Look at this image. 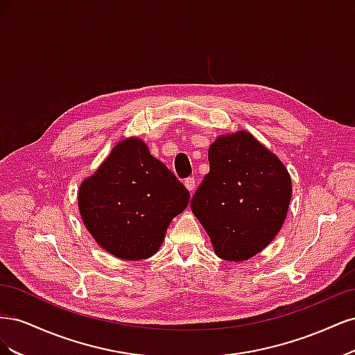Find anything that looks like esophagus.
<instances>
[{
	"instance_id": "34e87169",
	"label": "esophagus",
	"mask_w": 355,
	"mask_h": 355,
	"mask_svg": "<svg viewBox=\"0 0 355 355\" xmlns=\"http://www.w3.org/2000/svg\"><path fill=\"white\" fill-rule=\"evenodd\" d=\"M184 184H185V188L192 194V192H194V189H196V179L194 178H188V179H185Z\"/></svg>"
}]
</instances>
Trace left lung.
Listing matches in <instances>:
<instances>
[{
    "label": "left lung",
    "instance_id": "1",
    "mask_svg": "<svg viewBox=\"0 0 355 355\" xmlns=\"http://www.w3.org/2000/svg\"><path fill=\"white\" fill-rule=\"evenodd\" d=\"M209 163L191 210L220 259H250L280 232L292 179L278 157L244 130L218 136L209 148Z\"/></svg>",
    "mask_w": 355,
    "mask_h": 355
}]
</instances>
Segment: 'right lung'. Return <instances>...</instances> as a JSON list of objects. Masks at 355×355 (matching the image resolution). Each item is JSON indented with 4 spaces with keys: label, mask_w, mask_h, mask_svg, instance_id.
I'll return each instance as SVG.
<instances>
[{
    "label": "right lung",
    "mask_w": 355,
    "mask_h": 355,
    "mask_svg": "<svg viewBox=\"0 0 355 355\" xmlns=\"http://www.w3.org/2000/svg\"><path fill=\"white\" fill-rule=\"evenodd\" d=\"M188 201L189 191L139 137L118 142L78 189L84 227L102 249L125 261L155 254Z\"/></svg>",
    "instance_id": "obj_1"
}]
</instances>
